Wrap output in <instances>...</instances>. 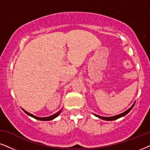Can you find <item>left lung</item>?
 Returning <instances> with one entry per match:
<instances>
[{"mask_svg": "<svg viewBox=\"0 0 150 150\" xmlns=\"http://www.w3.org/2000/svg\"><path fill=\"white\" fill-rule=\"evenodd\" d=\"M134 105H135V103H134V105H132V107H131L128 110H127L126 111H125L124 113H120V114L117 115H114V116H111V117H102V116H100V115H96V114H94V115H96V116L100 117V118H101V119H102V120H116V119L119 118V117H121L124 116V115H125L127 114V113H128L131 110H132V108L134 107Z\"/></svg>", "mask_w": 150, "mask_h": 150, "instance_id": "obj_1", "label": "left lung"}]
</instances>
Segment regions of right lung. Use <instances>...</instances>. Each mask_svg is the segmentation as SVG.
<instances>
[{
	"label": "right lung",
	"instance_id": "obj_1",
	"mask_svg": "<svg viewBox=\"0 0 150 150\" xmlns=\"http://www.w3.org/2000/svg\"><path fill=\"white\" fill-rule=\"evenodd\" d=\"M23 111L25 113H27V114L28 115H30V116H31V117H34V118H35V119H37V120H43V121H46V120H53V119L54 118H55L56 117H57L58 115H59V114L60 113H61V111H58L57 113H56L55 114H54V115H50V116H48V117H37V116H35V115H33V114H31V113H28V112H27V111H25L24 109H23Z\"/></svg>",
	"mask_w": 150,
	"mask_h": 150
}]
</instances>
